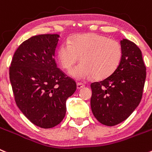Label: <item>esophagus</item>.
I'll list each match as a JSON object with an SVG mask.
<instances>
[{
  "label": "esophagus",
  "instance_id": "esophagus-1",
  "mask_svg": "<svg viewBox=\"0 0 152 152\" xmlns=\"http://www.w3.org/2000/svg\"><path fill=\"white\" fill-rule=\"evenodd\" d=\"M76 87H77L78 90H79V89L84 88L85 87V85L83 84V83H77V84H76Z\"/></svg>",
  "mask_w": 152,
  "mask_h": 152
}]
</instances>
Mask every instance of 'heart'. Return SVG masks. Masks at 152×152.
<instances>
[{
    "label": "heart",
    "mask_w": 152,
    "mask_h": 152,
    "mask_svg": "<svg viewBox=\"0 0 152 152\" xmlns=\"http://www.w3.org/2000/svg\"><path fill=\"white\" fill-rule=\"evenodd\" d=\"M121 58L122 49L118 42L97 34L76 35L58 51L59 63L67 71L79 60L82 62L69 73L79 81L106 79L117 69Z\"/></svg>",
    "instance_id": "heart-1"
}]
</instances>
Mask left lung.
<instances>
[{"instance_id":"8db88e82","label":"left lung","mask_w":152,"mask_h":152,"mask_svg":"<svg viewBox=\"0 0 152 152\" xmlns=\"http://www.w3.org/2000/svg\"><path fill=\"white\" fill-rule=\"evenodd\" d=\"M122 49L121 63L110 76L91 85V108L101 124L114 126L124 121L141 101L146 68L142 52L134 42L120 41Z\"/></svg>"}]
</instances>
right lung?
I'll return each mask as SVG.
<instances>
[{"label":"right lung","instance_id":"right-lung-1","mask_svg":"<svg viewBox=\"0 0 152 152\" xmlns=\"http://www.w3.org/2000/svg\"><path fill=\"white\" fill-rule=\"evenodd\" d=\"M58 40V34L32 37L18 46L10 67L17 106L34 124L45 129L61 122L66 100L76 90L74 81L57 67Z\"/></svg>","mask_w":152,"mask_h":152}]
</instances>
